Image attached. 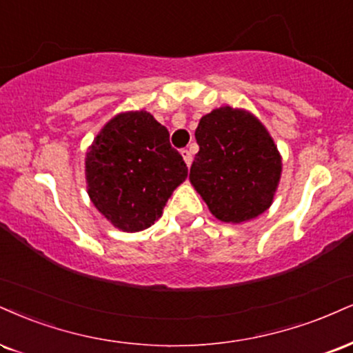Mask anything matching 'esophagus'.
Listing matches in <instances>:
<instances>
[{
	"instance_id": "esophagus-1",
	"label": "esophagus",
	"mask_w": 353,
	"mask_h": 353,
	"mask_svg": "<svg viewBox=\"0 0 353 353\" xmlns=\"http://www.w3.org/2000/svg\"><path fill=\"white\" fill-rule=\"evenodd\" d=\"M181 154H182V158H184L185 164H188V165L192 164V152H190L189 150H182Z\"/></svg>"
}]
</instances>
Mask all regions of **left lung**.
Returning <instances> with one entry per match:
<instances>
[{"mask_svg": "<svg viewBox=\"0 0 353 353\" xmlns=\"http://www.w3.org/2000/svg\"><path fill=\"white\" fill-rule=\"evenodd\" d=\"M199 150L189 179L212 214L240 223L273 202L281 158L268 131L253 114L223 107L205 114L195 130Z\"/></svg>", "mask_w": 353, "mask_h": 353, "instance_id": "left-lung-1", "label": "left lung"}]
</instances>
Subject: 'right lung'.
Returning a JSON list of instances; mask_svg holds the SVG:
<instances>
[{
    "label": "right lung",
    "instance_id": "obj_1",
    "mask_svg": "<svg viewBox=\"0 0 353 353\" xmlns=\"http://www.w3.org/2000/svg\"><path fill=\"white\" fill-rule=\"evenodd\" d=\"M93 205L123 232L151 227L188 165L169 131L148 112L121 113L105 125L85 159Z\"/></svg>",
    "mask_w": 353,
    "mask_h": 353
}]
</instances>
